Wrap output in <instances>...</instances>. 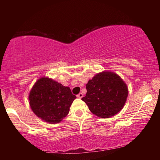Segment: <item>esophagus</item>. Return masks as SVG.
<instances>
[{
  "mask_svg": "<svg viewBox=\"0 0 160 160\" xmlns=\"http://www.w3.org/2000/svg\"><path fill=\"white\" fill-rule=\"evenodd\" d=\"M82 97H83V94H82V92H80V93L78 94V95H77V97H78V98H80V99L82 98Z\"/></svg>",
  "mask_w": 160,
  "mask_h": 160,
  "instance_id": "obj_1",
  "label": "esophagus"
}]
</instances>
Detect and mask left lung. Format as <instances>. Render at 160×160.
Segmentation results:
<instances>
[{
    "instance_id": "obj_1",
    "label": "left lung",
    "mask_w": 160,
    "mask_h": 160,
    "mask_svg": "<svg viewBox=\"0 0 160 160\" xmlns=\"http://www.w3.org/2000/svg\"><path fill=\"white\" fill-rule=\"evenodd\" d=\"M87 93L82 98L89 109L100 118L114 116L123 109L128 91L126 83L117 74L102 72L86 85Z\"/></svg>"
}]
</instances>
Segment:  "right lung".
I'll return each mask as SVG.
<instances>
[{"label": "right lung", "mask_w": 160, "mask_h": 160, "mask_svg": "<svg viewBox=\"0 0 160 160\" xmlns=\"http://www.w3.org/2000/svg\"><path fill=\"white\" fill-rule=\"evenodd\" d=\"M75 98L68 87L47 78L37 80L29 96L33 112L50 123H59L66 117Z\"/></svg>", "instance_id": "add662e5"}]
</instances>
